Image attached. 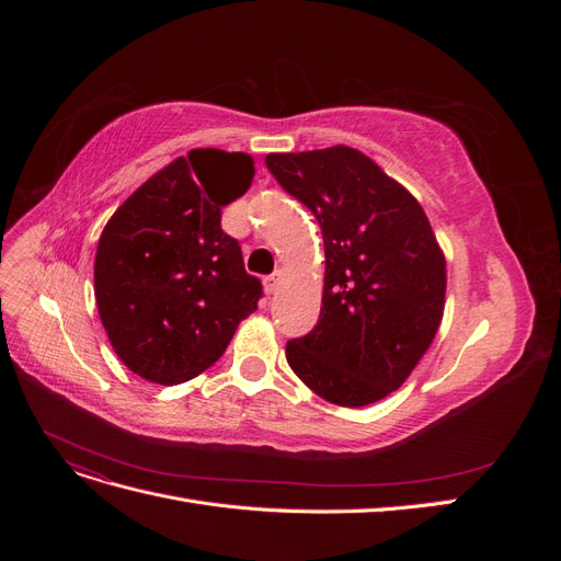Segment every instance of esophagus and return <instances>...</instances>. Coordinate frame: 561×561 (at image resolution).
<instances>
[{
	"mask_svg": "<svg viewBox=\"0 0 561 561\" xmlns=\"http://www.w3.org/2000/svg\"><path fill=\"white\" fill-rule=\"evenodd\" d=\"M280 280H283V271H276V274H271V276H266L264 278V290L268 293V295H274L278 287H280Z\"/></svg>",
	"mask_w": 561,
	"mask_h": 561,
	"instance_id": "1",
	"label": "esophagus"
}]
</instances>
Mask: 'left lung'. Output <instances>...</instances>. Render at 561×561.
<instances>
[{"label":"left lung","mask_w":561,"mask_h":561,"mask_svg":"<svg viewBox=\"0 0 561 561\" xmlns=\"http://www.w3.org/2000/svg\"><path fill=\"white\" fill-rule=\"evenodd\" d=\"M266 168L307 206L325 243L318 325L285 346L316 396L365 407L393 393L433 344L447 264L419 201L363 151L268 154Z\"/></svg>","instance_id":"obj_1"}]
</instances>
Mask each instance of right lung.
<instances>
[{
  "label": "right lung",
  "mask_w": 561,
  "mask_h": 561,
  "mask_svg": "<svg viewBox=\"0 0 561 561\" xmlns=\"http://www.w3.org/2000/svg\"><path fill=\"white\" fill-rule=\"evenodd\" d=\"M252 178L243 151L192 149L138 186L100 233L98 313L138 377L161 386L194 379L257 311L262 283L219 225Z\"/></svg>",
  "instance_id": "obj_1"
}]
</instances>
